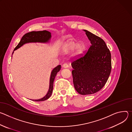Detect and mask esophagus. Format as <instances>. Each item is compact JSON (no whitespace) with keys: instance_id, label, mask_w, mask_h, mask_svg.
Listing matches in <instances>:
<instances>
[{"instance_id":"esophagus-1","label":"esophagus","mask_w":132,"mask_h":132,"mask_svg":"<svg viewBox=\"0 0 132 132\" xmlns=\"http://www.w3.org/2000/svg\"><path fill=\"white\" fill-rule=\"evenodd\" d=\"M62 67H63V68H68V64H67V63H64L63 64V65H62Z\"/></svg>"}]
</instances>
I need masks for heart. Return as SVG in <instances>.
I'll return each mask as SVG.
<instances>
[{"label": "heart", "instance_id": "b5f03b06", "mask_svg": "<svg viewBox=\"0 0 132 132\" xmlns=\"http://www.w3.org/2000/svg\"><path fill=\"white\" fill-rule=\"evenodd\" d=\"M85 48V45L83 42H78L77 40L71 39L65 42L62 47V50L65 53H69L74 50V56L80 57L84 52Z\"/></svg>", "mask_w": 132, "mask_h": 132}]
</instances>
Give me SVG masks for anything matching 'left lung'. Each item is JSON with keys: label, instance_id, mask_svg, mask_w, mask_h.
I'll list each match as a JSON object with an SVG mask.
<instances>
[{"label": "left lung", "instance_id": "obj_1", "mask_svg": "<svg viewBox=\"0 0 132 132\" xmlns=\"http://www.w3.org/2000/svg\"><path fill=\"white\" fill-rule=\"evenodd\" d=\"M84 31L91 45L84 55L72 62V74L76 91L88 95L99 91L106 83L111 71V55L103 39Z\"/></svg>", "mask_w": 132, "mask_h": 132}]
</instances>
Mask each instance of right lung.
Here are the masks:
<instances>
[{
    "label": "right lung",
    "mask_w": 132,
    "mask_h": 132,
    "mask_svg": "<svg viewBox=\"0 0 132 132\" xmlns=\"http://www.w3.org/2000/svg\"><path fill=\"white\" fill-rule=\"evenodd\" d=\"M51 33L48 31L43 30V31H31L26 34L21 38L20 41L18 43L17 47L14 48V50H16L18 48H20L25 43H31V42H40V43H47L51 39ZM13 52H12V53ZM61 69V65H59L55 68H54L51 73L50 78V84H49V89L47 94L43 97L38 99V100H32L34 101L39 102L45 101L48 99L51 95L53 87V82L55 79V77L57 74V73Z\"/></svg>",
    "instance_id": "add662e5"
}]
</instances>
